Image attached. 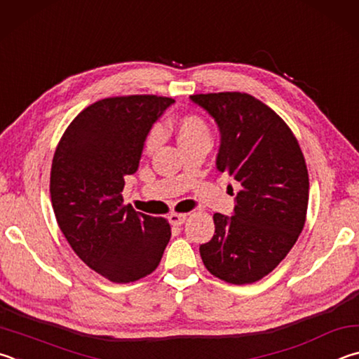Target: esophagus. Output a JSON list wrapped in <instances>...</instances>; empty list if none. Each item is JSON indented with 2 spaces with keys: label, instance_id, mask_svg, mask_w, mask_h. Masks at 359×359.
I'll use <instances>...</instances> for the list:
<instances>
[{
  "label": "esophagus",
  "instance_id": "34e87169",
  "mask_svg": "<svg viewBox=\"0 0 359 359\" xmlns=\"http://www.w3.org/2000/svg\"><path fill=\"white\" fill-rule=\"evenodd\" d=\"M186 219H187L186 212H172V215L168 216V221H170V224H172V225L184 224Z\"/></svg>",
  "mask_w": 359,
  "mask_h": 359
}]
</instances>
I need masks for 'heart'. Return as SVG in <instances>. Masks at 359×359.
<instances>
[{"label": "heart", "mask_w": 359, "mask_h": 359, "mask_svg": "<svg viewBox=\"0 0 359 359\" xmlns=\"http://www.w3.org/2000/svg\"><path fill=\"white\" fill-rule=\"evenodd\" d=\"M175 134H176V138H178V143L184 144L192 140H197V138L210 137V130H208V126H206V123L200 116L186 115L176 123ZM156 143H157V132L151 130L149 135L147 137V140H144V149L151 151L156 147Z\"/></svg>", "instance_id": "1"}]
</instances>
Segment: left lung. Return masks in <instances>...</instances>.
I'll return each mask as SVG.
<instances>
[{
	"label": "left lung",
	"mask_w": 359,
	"mask_h": 359,
	"mask_svg": "<svg viewBox=\"0 0 359 359\" xmlns=\"http://www.w3.org/2000/svg\"><path fill=\"white\" fill-rule=\"evenodd\" d=\"M191 99L221 130L217 170L240 184L233 216H212L215 236L200 246V255L221 280L254 284L285 259L304 227L309 175L303 151L284 119L248 93Z\"/></svg>",
	"instance_id": "left-lung-1"
}]
</instances>
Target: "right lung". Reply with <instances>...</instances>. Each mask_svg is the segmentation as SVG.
I'll return each mask as SVG.
<instances>
[{
	"label": "right lung",
	"mask_w": 359,
	"mask_h": 359,
	"mask_svg": "<svg viewBox=\"0 0 359 359\" xmlns=\"http://www.w3.org/2000/svg\"><path fill=\"white\" fill-rule=\"evenodd\" d=\"M175 99L105 97L62 134L50 172L56 222L74 252L97 274L129 284L154 271L172 236L167 219L124 205V178L137 172L151 126Z\"/></svg>",
	"instance_id": "obj_1"
}]
</instances>
